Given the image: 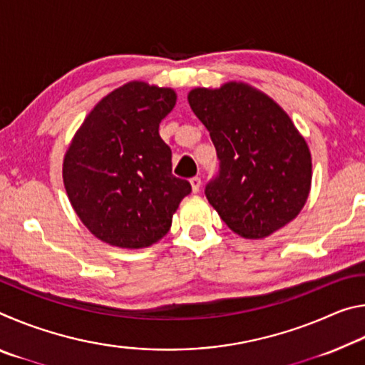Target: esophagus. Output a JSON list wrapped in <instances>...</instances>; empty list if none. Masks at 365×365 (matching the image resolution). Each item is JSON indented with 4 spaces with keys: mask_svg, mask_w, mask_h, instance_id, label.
I'll return each mask as SVG.
<instances>
[{
    "mask_svg": "<svg viewBox=\"0 0 365 365\" xmlns=\"http://www.w3.org/2000/svg\"><path fill=\"white\" fill-rule=\"evenodd\" d=\"M190 183H191V190H193V193H197L201 188V178L200 177H193L190 178Z\"/></svg>",
    "mask_w": 365,
    "mask_h": 365,
    "instance_id": "obj_1",
    "label": "esophagus"
}]
</instances>
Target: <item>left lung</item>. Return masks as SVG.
Listing matches in <instances>:
<instances>
[{"label": "left lung", "instance_id": "8db88e82", "mask_svg": "<svg viewBox=\"0 0 365 365\" xmlns=\"http://www.w3.org/2000/svg\"><path fill=\"white\" fill-rule=\"evenodd\" d=\"M188 103L217 151L220 170L206 197L227 227L259 240L289 224L312 182L311 151L289 115L245 82L197 86Z\"/></svg>", "mask_w": 365, "mask_h": 365}]
</instances>
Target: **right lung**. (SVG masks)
Masks as SVG:
<instances>
[{"instance_id":"right-lung-1","label":"right lung","mask_w":365,"mask_h":365,"mask_svg":"<svg viewBox=\"0 0 365 365\" xmlns=\"http://www.w3.org/2000/svg\"><path fill=\"white\" fill-rule=\"evenodd\" d=\"M172 88L133 80L85 117L64 154L63 180L73 211L98 240L140 250L170 230L191 185L172 175L159 123L175 106Z\"/></svg>"}]
</instances>
